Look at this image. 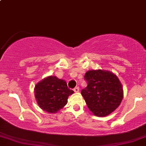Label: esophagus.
I'll list each match as a JSON object with an SVG mask.
<instances>
[{"label": "esophagus", "mask_w": 146, "mask_h": 146, "mask_svg": "<svg viewBox=\"0 0 146 146\" xmlns=\"http://www.w3.org/2000/svg\"><path fill=\"white\" fill-rule=\"evenodd\" d=\"M74 91L75 92H79V87H76L74 88Z\"/></svg>", "instance_id": "obj_1"}]
</instances>
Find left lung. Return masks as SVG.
Listing matches in <instances>:
<instances>
[{"mask_svg":"<svg viewBox=\"0 0 146 146\" xmlns=\"http://www.w3.org/2000/svg\"><path fill=\"white\" fill-rule=\"evenodd\" d=\"M84 79L88 86L81 90V95L94 115L106 116L118 107L123 98V89L116 75L92 70L86 73Z\"/></svg>","mask_w":146,"mask_h":146,"instance_id":"left-lung-1","label":"left lung"}]
</instances>
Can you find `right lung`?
Wrapping results in <instances>:
<instances>
[{
	"mask_svg": "<svg viewBox=\"0 0 146 146\" xmlns=\"http://www.w3.org/2000/svg\"><path fill=\"white\" fill-rule=\"evenodd\" d=\"M35 97L38 106L48 113H56L67 103L74 91L68 88L65 80L49 76L35 85Z\"/></svg>",
	"mask_w": 146,
	"mask_h": 146,
	"instance_id": "1",
	"label": "right lung"
}]
</instances>
